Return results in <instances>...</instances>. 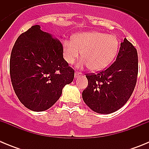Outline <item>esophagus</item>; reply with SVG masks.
Masks as SVG:
<instances>
[{"instance_id": "obj_1", "label": "esophagus", "mask_w": 149, "mask_h": 149, "mask_svg": "<svg viewBox=\"0 0 149 149\" xmlns=\"http://www.w3.org/2000/svg\"><path fill=\"white\" fill-rule=\"evenodd\" d=\"M81 74H82V73H81V72H75V73H74V77H79L80 75H81Z\"/></svg>"}]
</instances>
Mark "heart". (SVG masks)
I'll use <instances>...</instances> for the list:
<instances>
[{"instance_id":"b5f03b06","label":"heart","mask_w":149,"mask_h":149,"mask_svg":"<svg viewBox=\"0 0 149 149\" xmlns=\"http://www.w3.org/2000/svg\"><path fill=\"white\" fill-rule=\"evenodd\" d=\"M119 40L111 34L88 32L74 36L72 41L63 42V56L68 64H73L82 52L84 60L80 66L86 65L93 71H101L110 65L116 56Z\"/></svg>"}]
</instances>
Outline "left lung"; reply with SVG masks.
<instances>
[{"label": "left lung", "mask_w": 149, "mask_h": 149, "mask_svg": "<svg viewBox=\"0 0 149 149\" xmlns=\"http://www.w3.org/2000/svg\"><path fill=\"white\" fill-rule=\"evenodd\" d=\"M137 74V51L125 38L110 66L97 74H86L88 86L83 91V99L98 113H113L128 101L136 86Z\"/></svg>", "instance_id": "1"}]
</instances>
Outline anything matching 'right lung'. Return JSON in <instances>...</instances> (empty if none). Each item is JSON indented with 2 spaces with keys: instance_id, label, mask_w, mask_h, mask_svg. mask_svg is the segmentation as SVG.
<instances>
[{
  "instance_id": "right-lung-1",
  "label": "right lung",
  "mask_w": 149,
  "mask_h": 149,
  "mask_svg": "<svg viewBox=\"0 0 149 149\" xmlns=\"http://www.w3.org/2000/svg\"><path fill=\"white\" fill-rule=\"evenodd\" d=\"M32 26L17 39L11 52L10 73L13 89L29 110H48L72 82L74 71L63 58L57 38Z\"/></svg>"
}]
</instances>
